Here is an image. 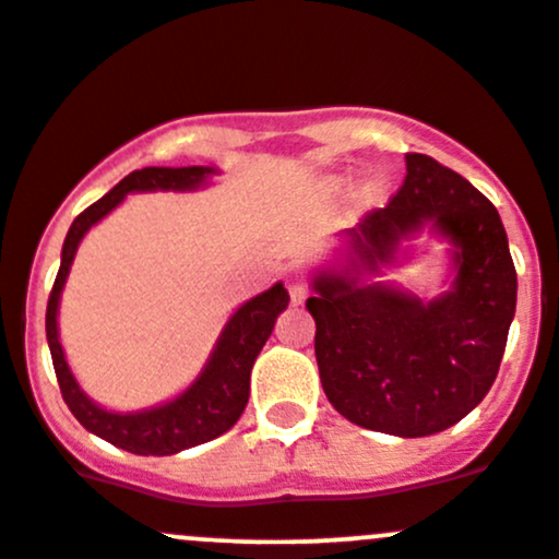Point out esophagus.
Returning <instances> with one entry per match:
<instances>
[{"instance_id": "esophagus-1", "label": "esophagus", "mask_w": 559, "mask_h": 559, "mask_svg": "<svg viewBox=\"0 0 559 559\" xmlns=\"http://www.w3.org/2000/svg\"><path fill=\"white\" fill-rule=\"evenodd\" d=\"M286 286H289V295L295 302H302V299L308 297V281H305V275L292 273L289 278H286Z\"/></svg>"}]
</instances>
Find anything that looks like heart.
<instances>
[{
	"label": "heart",
	"mask_w": 559,
	"mask_h": 559,
	"mask_svg": "<svg viewBox=\"0 0 559 559\" xmlns=\"http://www.w3.org/2000/svg\"><path fill=\"white\" fill-rule=\"evenodd\" d=\"M364 195H372V187H367V190H364Z\"/></svg>",
	"instance_id": "obj_1"
}]
</instances>
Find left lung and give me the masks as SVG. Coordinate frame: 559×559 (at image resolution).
<instances>
[{
    "instance_id": "obj_1",
    "label": "left lung",
    "mask_w": 559,
    "mask_h": 559,
    "mask_svg": "<svg viewBox=\"0 0 559 559\" xmlns=\"http://www.w3.org/2000/svg\"><path fill=\"white\" fill-rule=\"evenodd\" d=\"M407 176L385 209L343 233V267L321 270L308 310L326 399L343 418L393 437H428L466 418L490 391L516 308V270L496 205L433 157L409 152ZM431 224L453 245L456 281L423 304L364 272Z\"/></svg>"
}]
</instances>
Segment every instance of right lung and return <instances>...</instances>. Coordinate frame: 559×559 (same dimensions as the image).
<instances>
[{
    "mask_svg": "<svg viewBox=\"0 0 559 559\" xmlns=\"http://www.w3.org/2000/svg\"><path fill=\"white\" fill-rule=\"evenodd\" d=\"M211 174H216L214 168L203 166H152L128 174L115 190H109L102 201L87 205L72 222L67 240H63L61 267H58L56 284H52L50 299H47L45 332L63 402L87 431L107 439L115 448L136 452V455H174V452L211 442V439H216L238 423L246 409V402H249L251 367H254L262 345L267 343L275 319L289 305V292L284 289V284H275L246 305H240L233 319L227 321V326L222 329L214 354H211L203 372L198 374L195 383L187 388L181 396H176L174 402L144 409V413L126 415L98 407L96 402H91L80 391L78 380H74L72 369L63 358L61 343H58V299H61V289L67 284L69 267H72L74 254H78L80 240L85 238V233L98 219H104L111 209H117L128 192L195 190Z\"/></svg>",
    "mask_w": 559,
    "mask_h": 559,
    "instance_id": "right-lung-1",
    "label": "right lung"
}]
</instances>
